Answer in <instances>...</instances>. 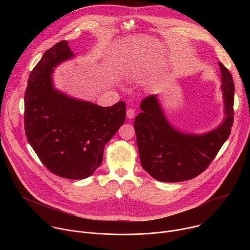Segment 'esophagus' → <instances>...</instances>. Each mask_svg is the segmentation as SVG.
<instances>
[{
	"mask_svg": "<svg viewBox=\"0 0 250 250\" xmlns=\"http://www.w3.org/2000/svg\"><path fill=\"white\" fill-rule=\"evenodd\" d=\"M126 117H127L128 120H132V119L135 117V112H134V110L128 109V110L126 111Z\"/></svg>",
	"mask_w": 250,
	"mask_h": 250,
	"instance_id": "34e87169",
	"label": "esophagus"
}]
</instances>
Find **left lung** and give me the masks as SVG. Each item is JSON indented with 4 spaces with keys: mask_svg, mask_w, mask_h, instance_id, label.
Here are the masks:
<instances>
[{
    "mask_svg": "<svg viewBox=\"0 0 250 250\" xmlns=\"http://www.w3.org/2000/svg\"><path fill=\"white\" fill-rule=\"evenodd\" d=\"M226 119L221 126L206 134H186L167 122L155 95L141 101L142 112L134 120L140 163L154 179L181 182L193 179L215 159L230 134L233 124L234 84L229 69L219 63Z\"/></svg>",
    "mask_w": 250,
    "mask_h": 250,
    "instance_id": "1",
    "label": "left lung"
}]
</instances>
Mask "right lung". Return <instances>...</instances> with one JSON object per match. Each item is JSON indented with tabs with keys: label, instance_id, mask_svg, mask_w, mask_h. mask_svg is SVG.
I'll return each mask as SVG.
<instances>
[{
	"label": "right lung",
	"instance_id": "1",
	"mask_svg": "<svg viewBox=\"0 0 250 250\" xmlns=\"http://www.w3.org/2000/svg\"><path fill=\"white\" fill-rule=\"evenodd\" d=\"M74 54L62 41L46 50L29 74L24 130L29 145L53 174L79 180L103 161L104 147L125 120V103L112 106L70 98L53 88V68Z\"/></svg>",
	"mask_w": 250,
	"mask_h": 250
}]
</instances>
